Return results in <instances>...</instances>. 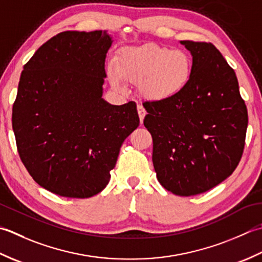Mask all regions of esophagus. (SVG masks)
Returning <instances> with one entry per match:
<instances>
[{
	"label": "esophagus",
	"mask_w": 262,
	"mask_h": 262,
	"mask_svg": "<svg viewBox=\"0 0 262 262\" xmlns=\"http://www.w3.org/2000/svg\"><path fill=\"white\" fill-rule=\"evenodd\" d=\"M137 108H138L139 119H140V122L142 123V122H143V119H145V116H146V110L143 108L141 105H138V106H137Z\"/></svg>",
	"instance_id": "1"
}]
</instances>
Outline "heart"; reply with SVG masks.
I'll list each match as a JSON object with an SVG mask.
<instances>
[{"mask_svg":"<svg viewBox=\"0 0 262 262\" xmlns=\"http://www.w3.org/2000/svg\"><path fill=\"white\" fill-rule=\"evenodd\" d=\"M193 72V62L183 50L147 44L126 47L120 52L107 74L116 88L123 80L138 83L139 93L146 99L161 101L174 98L188 87Z\"/></svg>","mask_w":262,"mask_h":262,"instance_id":"heart-1","label":"heart"}]
</instances>
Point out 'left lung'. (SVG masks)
I'll return each instance as SVG.
<instances>
[{
  "label": "left lung",
  "instance_id": "8db88e82",
  "mask_svg": "<svg viewBox=\"0 0 262 262\" xmlns=\"http://www.w3.org/2000/svg\"><path fill=\"white\" fill-rule=\"evenodd\" d=\"M193 72L174 98L146 101L143 124L152 137V164L165 189L181 196L212 189L241 161L248 111L236 74L211 42L181 40Z\"/></svg>",
  "mask_w": 262,
  "mask_h": 262
}]
</instances>
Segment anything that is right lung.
<instances>
[{
  "label": "right lung",
  "mask_w": 262,
  "mask_h": 262,
  "mask_svg": "<svg viewBox=\"0 0 262 262\" xmlns=\"http://www.w3.org/2000/svg\"><path fill=\"white\" fill-rule=\"evenodd\" d=\"M106 30L63 31L21 72L12 108L19 156L37 183L67 198H90L108 184L120 148L140 121L135 101L103 98Z\"/></svg>",
  "instance_id": "1"
}]
</instances>
